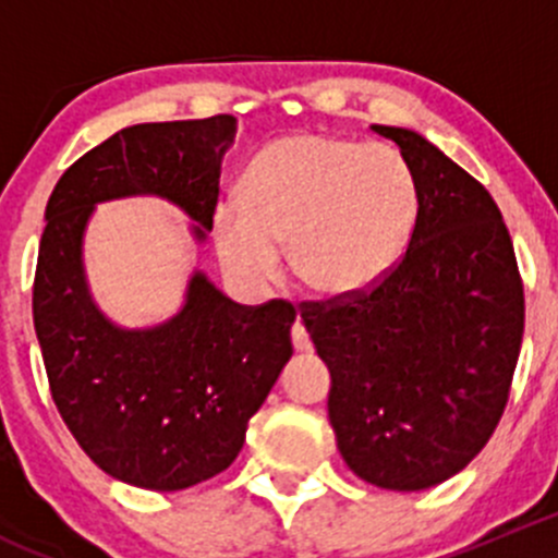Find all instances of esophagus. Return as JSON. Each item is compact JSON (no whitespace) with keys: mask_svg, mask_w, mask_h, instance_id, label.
<instances>
[{"mask_svg":"<svg viewBox=\"0 0 558 558\" xmlns=\"http://www.w3.org/2000/svg\"><path fill=\"white\" fill-rule=\"evenodd\" d=\"M291 342H294V348L300 353H311L313 351L311 335H307V329H305V324H302V320H296L294 329H291Z\"/></svg>","mask_w":558,"mask_h":558,"instance_id":"34e87169","label":"esophagus"}]
</instances>
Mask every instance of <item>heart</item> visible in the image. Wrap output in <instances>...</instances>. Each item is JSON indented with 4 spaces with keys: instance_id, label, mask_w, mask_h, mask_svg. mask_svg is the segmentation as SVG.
Masks as SVG:
<instances>
[{
    "instance_id": "b5f03b06",
    "label": "heart",
    "mask_w": 558,
    "mask_h": 558,
    "mask_svg": "<svg viewBox=\"0 0 558 558\" xmlns=\"http://www.w3.org/2000/svg\"><path fill=\"white\" fill-rule=\"evenodd\" d=\"M418 218V183L391 145L291 134L258 150L240 205L213 216L221 267L245 291L280 275L289 245L296 278L320 296L367 294L399 264Z\"/></svg>"
}]
</instances>
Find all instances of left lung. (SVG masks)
Segmentation results:
<instances>
[{
    "label": "left lung",
    "instance_id": "8db88e82",
    "mask_svg": "<svg viewBox=\"0 0 558 558\" xmlns=\"http://www.w3.org/2000/svg\"><path fill=\"white\" fill-rule=\"evenodd\" d=\"M393 140L418 183L402 262L367 294L305 302L331 373L329 421L345 464L388 492L464 470L497 429L523 337L513 240L486 189L413 129Z\"/></svg>",
    "mask_w": 558,
    "mask_h": 558
}]
</instances>
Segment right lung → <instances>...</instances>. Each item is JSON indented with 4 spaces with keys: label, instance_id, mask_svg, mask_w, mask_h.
<instances>
[{
    "label": "right lung",
    "instance_id": "add662e5",
    "mask_svg": "<svg viewBox=\"0 0 558 558\" xmlns=\"http://www.w3.org/2000/svg\"><path fill=\"white\" fill-rule=\"evenodd\" d=\"M238 118L137 123L75 161L50 194L35 275V331L50 393L88 459L150 492H180L238 459L251 415L291 359L296 311L238 305L196 269L165 324L126 329L94 302L83 238L99 202L161 196L213 229Z\"/></svg>",
    "mask_w": 558,
    "mask_h": 558
}]
</instances>
